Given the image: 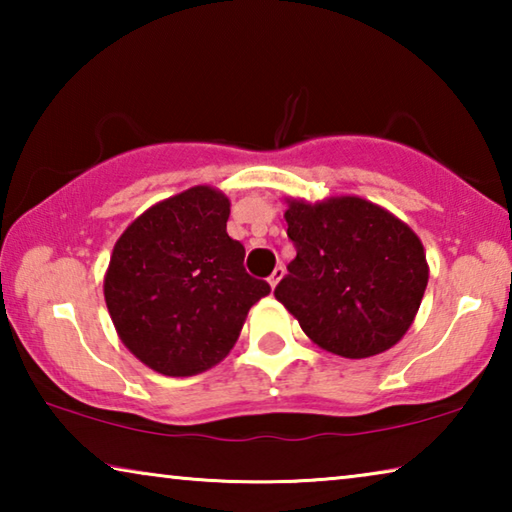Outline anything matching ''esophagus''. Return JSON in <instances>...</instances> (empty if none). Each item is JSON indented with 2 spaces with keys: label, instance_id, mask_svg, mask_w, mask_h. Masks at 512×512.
Wrapping results in <instances>:
<instances>
[{
  "label": "esophagus",
  "instance_id": "esophagus-1",
  "mask_svg": "<svg viewBox=\"0 0 512 512\" xmlns=\"http://www.w3.org/2000/svg\"><path fill=\"white\" fill-rule=\"evenodd\" d=\"M284 277V268L282 266H277L275 271L271 273V277H268V284H271V289H275L277 287V282H280Z\"/></svg>",
  "mask_w": 512,
  "mask_h": 512
}]
</instances>
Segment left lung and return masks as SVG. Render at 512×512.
<instances>
[{
	"instance_id": "8db88e82",
	"label": "left lung",
	"mask_w": 512,
	"mask_h": 512,
	"mask_svg": "<svg viewBox=\"0 0 512 512\" xmlns=\"http://www.w3.org/2000/svg\"><path fill=\"white\" fill-rule=\"evenodd\" d=\"M287 205L298 255L275 298L318 348L345 359L391 350L413 325L429 282L420 237L359 196Z\"/></svg>"
}]
</instances>
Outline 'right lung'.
<instances>
[{
    "instance_id": "1",
    "label": "right lung",
    "mask_w": 512,
    "mask_h": 512,
    "mask_svg": "<svg viewBox=\"0 0 512 512\" xmlns=\"http://www.w3.org/2000/svg\"><path fill=\"white\" fill-rule=\"evenodd\" d=\"M228 196L189 187L151 205L112 248L103 298L121 343L167 377L210 370L235 348L250 307L271 293L228 237Z\"/></svg>"
}]
</instances>
